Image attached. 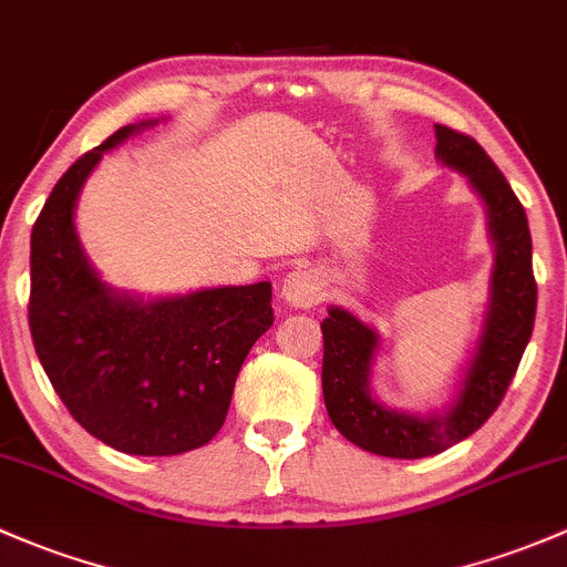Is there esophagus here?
Wrapping results in <instances>:
<instances>
[{
  "mask_svg": "<svg viewBox=\"0 0 567 567\" xmlns=\"http://www.w3.org/2000/svg\"><path fill=\"white\" fill-rule=\"evenodd\" d=\"M282 299L299 309L315 307L318 301H323V279L312 268H296L285 277Z\"/></svg>",
  "mask_w": 567,
  "mask_h": 567,
  "instance_id": "34e87169",
  "label": "esophagus"
}]
</instances>
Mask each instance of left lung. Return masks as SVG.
Listing matches in <instances>:
<instances>
[{"instance_id": "8db88e82", "label": "left lung", "mask_w": 567, "mask_h": 567, "mask_svg": "<svg viewBox=\"0 0 567 567\" xmlns=\"http://www.w3.org/2000/svg\"><path fill=\"white\" fill-rule=\"evenodd\" d=\"M434 135L440 163L467 176L486 204L488 236L494 241L488 307L454 402L443 413L429 415L399 413L372 396L369 374L380 348L378 331L348 309H329V318L320 323L326 410L350 443L378 456H434L478 432L503 402L535 323L538 285L524 206L478 141L443 124H434Z\"/></svg>"}]
</instances>
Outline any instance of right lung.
<instances>
[{"instance_id":"right-lung-1","label":"right lung","mask_w":567,"mask_h":567,"mask_svg":"<svg viewBox=\"0 0 567 567\" xmlns=\"http://www.w3.org/2000/svg\"><path fill=\"white\" fill-rule=\"evenodd\" d=\"M127 124L68 168L32 228L29 329L53 391L79 424L133 456L206 445L228 415L244 359L271 329V282L143 301L100 279L75 234V200Z\"/></svg>"}]
</instances>
